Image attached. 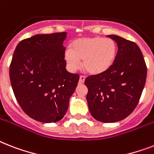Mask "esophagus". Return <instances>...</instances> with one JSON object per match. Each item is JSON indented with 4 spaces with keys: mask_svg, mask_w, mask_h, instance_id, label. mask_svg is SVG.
Wrapping results in <instances>:
<instances>
[{
    "mask_svg": "<svg viewBox=\"0 0 154 154\" xmlns=\"http://www.w3.org/2000/svg\"><path fill=\"white\" fill-rule=\"evenodd\" d=\"M85 77H84V76H80L79 84H83L85 82Z\"/></svg>",
    "mask_w": 154,
    "mask_h": 154,
    "instance_id": "34e87169",
    "label": "esophagus"
}]
</instances>
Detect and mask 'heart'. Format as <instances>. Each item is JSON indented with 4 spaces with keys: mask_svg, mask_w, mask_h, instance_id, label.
I'll list each match as a JSON object with an SVG mask.
<instances>
[{
    "mask_svg": "<svg viewBox=\"0 0 154 154\" xmlns=\"http://www.w3.org/2000/svg\"><path fill=\"white\" fill-rule=\"evenodd\" d=\"M118 47L112 38L103 37L78 38L65 51L64 58L68 68L76 71L81 66L91 75L107 72L116 61Z\"/></svg>",
    "mask_w": 154,
    "mask_h": 154,
    "instance_id": "obj_1",
    "label": "heart"
}]
</instances>
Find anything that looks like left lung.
Wrapping results in <instances>:
<instances>
[{
	"label": "left lung",
	"instance_id": "left-lung-1",
	"mask_svg": "<svg viewBox=\"0 0 154 154\" xmlns=\"http://www.w3.org/2000/svg\"><path fill=\"white\" fill-rule=\"evenodd\" d=\"M107 36L118 45L116 61L105 73L86 78V99L95 119L116 122L127 118L138 105L146 84L147 68L135 42L115 35Z\"/></svg>",
	"mask_w": 154,
	"mask_h": 154
}]
</instances>
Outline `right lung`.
<instances>
[{
	"label": "right lung",
	"instance_id": "add662e5",
	"mask_svg": "<svg viewBox=\"0 0 154 154\" xmlns=\"http://www.w3.org/2000/svg\"><path fill=\"white\" fill-rule=\"evenodd\" d=\"M66 32L35 35L16 46L9 77L16 100L38 122H54L66 115L79 75L66 70Z\"/></svg>",
	"mask_w": 154,
	"mask_h": 154
}]
</instances>
